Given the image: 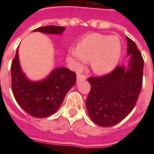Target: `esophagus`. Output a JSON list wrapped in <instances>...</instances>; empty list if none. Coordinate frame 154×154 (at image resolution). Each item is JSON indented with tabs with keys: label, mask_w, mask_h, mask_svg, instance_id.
<instances>
[{
	"label": "esophagus",
	"mask_w": 154,
	"mask_h": 154,
	"mask_svg": "<svg viewBox=\"0 0 154 154\" xmlns=\"http://www.w3.org/2000/svg\"><path fill=\"white\" fill-rule=\"evenodd\" d=\"M77 82L86 80V76H85V75H83V74H77Z\"/></svg>",
	"instance_id": "obj_1"
}]
</instances>
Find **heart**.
Wrapping results in <instances>:
<instances>
[{
    "mask_svg": "<svg viewBox=\"0 0 154 154\" xmlns=\"http://www.w3.org/2000/svg\"><path fill=\"white\" fill-rule=\"evenodd\" d=\"M121 54V43L116 35L91 34L68 50L67 61L75 70H80L87 61L96 73L110 72L117 66Z\"/></svg>",
    "mask_w": 154,
    "mask_h": 154,
    "instance_id": "1",
    "label": "heart"
}]
</instances>
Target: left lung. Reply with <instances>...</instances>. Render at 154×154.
Segmentation results:
<instances>
[{
  "label": "left lung",
  "instance_id": "8db88e82",
  "mask_svg": "<svg viewBox=\"0 0 154 154\" xmlns=\"http://www.w3.org/2000/svg\"><path fill=\"white\" fill-rule=\"evenodd\" d=\"M129 67L117 66L101 77H90L87 98L89 116L95 124L110 127L120 122L135 106L143 84V58L135 43L126 37Z\"/></svg>",
  "mask_w": 154,
  "mask_h": 154
}]
</instances>
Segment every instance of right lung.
Returning <instances> with one entry per match:
<instances>
[{
	"label": "right lung",
	"instance_id": "right-lung-1",
	"mask_svg": "<svg viewBox=\"0 0 154 154\" xmlns=\"http://www.w3.org/2000/svg\"><path fill=\"white\" fill-rule=\"evenodd\" d=\"M62 26L49 25L35 29L44 34H62ZM11 88L15 99L25 112L36 118H44L55 113L66 94L77 82L76 73L67 67H58L43 81L34 82L25 77L19 62L18 49L12 61Z\"/></svg>",
	"mask_w": 154,
	"mask_h": 154
}]
</instances>
